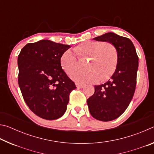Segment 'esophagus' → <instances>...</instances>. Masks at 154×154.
Wrapping results in <instances>:
<instances>
[{
	"mask_svg": "<svg viewBox=\"0 0 154 154\" xmlns=\"http://www.w3.org/2000/svg\"><path fill=\"white\" fill-rule=\"evenodd\" d=\"M75 85H76V86H77V88H83V87L85 86V85L83 84H80V83H75Z\"/></svg>",
	"mask_w": 154,
	"mask_h": 154,
	"instance_id": "34e87169",
	"label": "esophagus"
}]
</instances>
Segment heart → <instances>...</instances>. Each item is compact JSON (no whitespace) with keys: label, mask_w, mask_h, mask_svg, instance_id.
Masks as SVG:
<instances>
[{"label":"heart","mask_w":154,"mask_h":154,"mask_svg":"<svg viewBox=\"0 0 154 154\" xmlns=\"http://www.w3.org/2000/svg\"><path fill=\"white\" fill-rule=\"evenodd\" d=\"M71 50L65 51L60 58V64L66 73L71 75L78 69V60L88 58L87 69L89 71L76 72L71 79L77 83H93L98 80L105 82L116 71L118 62V51L116 45L110 42L96 41H85Z\"/></svg>","instance_id":"obj_1"}]
</instances>
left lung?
Instances as JSON below:
<instances>
[{
	"label": "left lung",
	"mask_w": 154,
	"mask_h": 154,
	"mask_svg": "<svg viewBox=\"0 0 154 154\" xmlns=\"http://www.w3.org/2000/svg\"><path fill=\"white\" fill-rule=\"evenodd\" d=\"M93 39L112 43L118 51V65L111 79L95 85L94 94L87 100L93 118L109 122L119 118L131 102L136 88L139 58L133 43L126 37L108 32Z\"/></svg>",
	"instance_id": "obj_1"
}]
</instances>
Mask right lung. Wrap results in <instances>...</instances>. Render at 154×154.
<instances>
[{
  "instance_id": "add662e5",
  "label": "right lung",
  "mask_w": 154,
  "mask_h": 154,
  "mask_svg": "<svg viewBox=\"0 0 154 154\" xmlns=\"http://www.w3.org/2000/svg\"><path fill=\"white\" fill-rule=\"evenodd\" d=\"M69 45L50 40L28 43L18 56V83L28 107L40 118L53 120L64 114L69 94L76 88L62 69L60 58Z\"/></svg>"
}]
</instances>
